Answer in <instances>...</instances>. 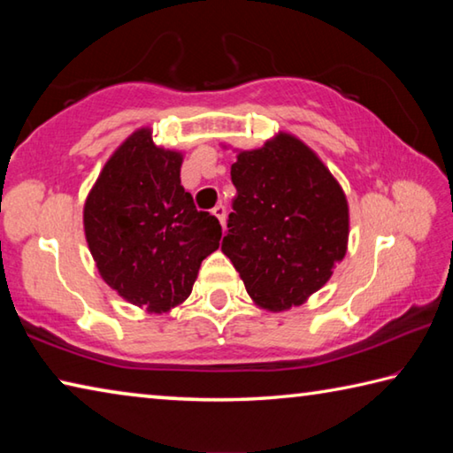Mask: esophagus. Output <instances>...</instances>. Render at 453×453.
<instances>
[{"label":"esophagus","mask_w":453,"mask_h":453,"mask_svg":"<svg viewBox=\"0 0 453 453\" xmlns=\"http://www.w3.org/2000/svg\"><path fill=\"white\" fill-rule=\"evenodd\" d=\"M211 213H213V216H216V218L219 219V224L224 226V221H226V205H224V203H218L216 208L211 210Z\"/></svg>","instance_id":"1"}]
</instances>
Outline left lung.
<instances>
[{
	"label": "left lung",
	"instance_id": "obj_1",
	"mask_svg": "<svg viewBox=\"0 0 453 453\" xmlns=\"http://www.w3.org/2000/svg\"><path fill=\"white\" fill-rule=\"evenodd\" d=\"M221 251L259 308L302 305L332 278L348 248V202L308 145L280 134L242 151Z\"/></svg>",
	"mask_w": 453,
	"mask_h": 453
}]
</instances>
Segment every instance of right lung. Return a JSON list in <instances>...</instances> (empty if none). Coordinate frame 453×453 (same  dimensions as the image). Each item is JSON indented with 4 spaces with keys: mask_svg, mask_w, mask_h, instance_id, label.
Masks as SVG:
<instances>
[{
    "mask_svg": "<svg viewBox=\"0 0 453 453\" xmlns=\"http://www.w3.org/2000/svg\"><path fill=\"white\" fill-rule=\"evenodd\" d=\"M181 153L137 129L99 173L83 227L102 278L129 303L162 313L191 294L199 265L219 248L216 216L181 186Z\"/></svg>",
    "mask_w": 453,
    "mask_h": 453,
    "instance_id": "right-lung-1",
    "label": "right lung"
}]
</instances>
